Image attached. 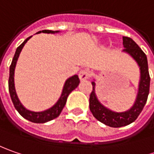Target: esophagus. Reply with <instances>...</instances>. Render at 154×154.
Masks as SVG:
<instances>
[{"mask_svg":"<svg viewBox=\"0 0 154 154\" xmlns=\"http://www.w3.org/2000/svg\"><path fill=\"white\" fill-rule=\"evenodd\" d=\"M90 77V72L85 69V70H82L81 72H79V78L81 81H84L88 79V77Z\"/></svg>","mask_w":154,"mask_h":154,"instance_id":"1","label":"esophagus"}]
</instances>
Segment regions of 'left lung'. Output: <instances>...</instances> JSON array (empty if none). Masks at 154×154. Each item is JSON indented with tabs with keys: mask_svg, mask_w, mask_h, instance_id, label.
I'll return each instance as SVG.
<instances>
[{
	"mask_svg": "<svg viewBox=\"0 0 154 154\" xmlns=\"http://www.w3.org/2000/svg\"><path fill=\"white\" fill-rule=\"evenodd\" d=\"M123 44L125 48L123 52L131 56L140 68V82L134 105L129 110L121 112H114L106 107L100 102L96 96L94 81L92 82L93 91L89 97V108L94 117L104 125L113 128L126 126L133 123L138 118L146 104L150 88V76L146 55L130 37L123 36Z\"/></svg>",
	"mask_w": 154,
	"mask_h": 154,
	"instance_id": "1",
	"label": "left lung"
}]
</instances>
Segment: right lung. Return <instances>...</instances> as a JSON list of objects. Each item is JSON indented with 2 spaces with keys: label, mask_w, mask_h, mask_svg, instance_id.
<instances>
[{
  "label": "right lung",
  "mask_w": 154,
  "mask_h": 154,
  "mask_svg": "<svg viewBox=\"0 0 154 154\" xmlns=\"http://www.w3.org/2000/svg\"><path fill=\"white\" fill-rule=\"evenodd\" d=\"M51 33V34H55V33H59V30H48V29H44L42 31H38L37 33ZM32 36V35H31ZM29 36L27 39L24 41V42L19 46L16 49L15 54L14 56V59L12 61V64L10 66V69H9V80H8V89H9V93H10V96L12 99V101L14 103V106L15 109L19 112V113L25 119L29 120L32 123H35V124H43V123H47L48 121L54 119L57 117L60 116L61 111L63 110L65 105L66 103V100L68 95L71 94L72 91H73L78 86L80 80L78 78L77 75H74L72 77H69L67 79L64 87L62 89V93H61L60 97L52 107L47 109L45 111L42 112H33V111H29L28 109H26L24 106L21 104L20 100H19V97L17 95L16 90H15V86H14V71H15V67H16V64L19 59V56L21 53V51L24 48V44L27 42V41L30 39Z\"/></svg>",
  "instance_id": "1"
}]
</instances>
